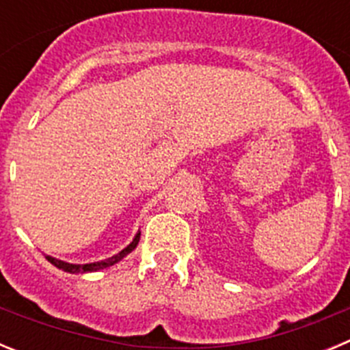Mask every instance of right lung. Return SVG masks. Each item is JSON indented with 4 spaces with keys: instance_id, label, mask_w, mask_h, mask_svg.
<instances>
[{
    "instance_id": "obj_1",
    "label": "right lung",
    "mask_w": 350,
    "mask_h": 350,
    "mask_svg": "<svg viewBox=\"0 0 350 350\" xmlns=\"http://www.w3.org/2000/svg\"><path fill=\"white\" fill-rule=\"evenodd\" d=\"M138 240H140V233H137L135 240H133V242L129 243L124 250H120L119 254L112 256V258H108V259H105V261H100V262H89V265H70V262L59 261V259L51 258V256H47V259L52 262V265H54L55 268H59V270H63V271H68V273H85V271H96V270H101V268L112 267V265H116L117 261H120V259L124 258V256H128L129 252H131V250L138 245Z\"/></svg>"
}]
</instances>
